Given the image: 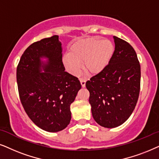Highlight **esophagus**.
I'll return each instance as SVG.
<instances>
[{"instance_id":"1","label":"esophagus","mask_w":159,"mask_h":159,"mask_svg":"<svg viewBox=\"0 0 159 159\" xmlns=\"http://www.w3.org/2000/svg\"><path fill=\"white\" fill-rule=\"evenodd\" d=\"M80 82H81V86L83 88H84L86 86V81L83 78H80Z\"/></svg>"}]
</instances>
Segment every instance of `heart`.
Here are the masks:
<instances>
[{
    "label": "heart",
    "instance_id": "b5f03b06",
    "mask_svg": "<svg viewBox=\"0 0 159 159\" xmlns=\"http://www.w3.org/2000/svg\"><path fill=\"white\" fill-rule=\"evenodd\" d=\"M115 47L108 39L97 38L79 40L69 48L68 54L62 57V63L72 75H77L81 69L80 63L89 75H97L109 64Z\"/></svg>",
    "mask_w": 159,
    "mask_h": 159
}]
</instances>
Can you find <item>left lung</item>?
Here are the masks:
<instances>
[{"mask_svg": "<svg viewBox=\"0 0 159 159\" xmlns=\"http://www.w3.org/2000/svg\"><path fill=\"white\" fill-rule=\"evenodd\" d=\"M115 51L107 66L86 83L92 116L105 128L121 125L132 115L140 90V65L128 42L113 36Z\"/></svg>", "mask_w": 159, "mask_h": 159, "instance_id": "left-lung-1", "label": "left lung"}]
</instances>
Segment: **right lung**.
<instances>
[{"instance_id": "obj_1", "label": "right lung", "mask_w": 159, "mask_h": 159, "mask_svg": "<svg viewBox=\"0 0 159 159\" xmlns=\"http://www.w3.org/2000/svg\"><path fill=\"white\" fill-rule=\"evenodd\" d=\"M43 56L48 58L47 64L40 61ZM62 57V43L54 35L28 46L16 68L25 112L35 125L49 132H60L70 124V106L81 88L78 78L65 71Z\"/></svg>"}]
</instances>
